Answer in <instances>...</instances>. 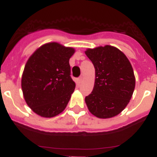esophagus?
<instances>
[{"instance_id":"esophagus-1","label":"esophagus","mask_w":157,"mask_h":157,"mask_svg":"<svg viewBox=\"0 0 157 157\" xmlns=\"http://www.w3.org/2000/svg\"><path fill=\"white\" fill-rule=\"evenodd\" d=\"M82 80H83L82 77H79V78H78V82L81 83L82 82Z\"/></svg>"}]
</instances>
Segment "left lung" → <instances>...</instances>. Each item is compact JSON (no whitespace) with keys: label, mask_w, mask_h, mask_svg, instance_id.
Instances as JSON below:
<instances>
[{"label":"left lung","mask_w":157,"mask_h":157,"mask_svg":"<svg viewBox=\"0 0 157 157\" xmlns=\"http://www.w3.org/2000/svg\"><path fill=\"white\" fill-rule=\"evenodd\" d=\"M85 53L95 68L93 91L85 98L96 117L109 119L125 109L135 87L134 70L122 51L112 45L87 48Z\"/></svg>","instance_id":"8db88e82"}]
</instances>
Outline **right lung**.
Listing matches in <instances>:
<instances>
[{
    "label": "right lung",
    "instance_id": "right-lung-1",
    "mask_svg": "<svg viewBox=\"0 0 157 157\" xmlns=\"http://www.w3.org/2000/svg\"><path fill=\"white\" fill-rule=\"evenodd\" d=\"M75 50L57 42L36 49L25 65L21 80L27 105L38 116L52 118L61 113L75 88L69 59Z\"/></svg>",
    "mask_w": 157,
    "mask_h": 157
}]
</instances>
